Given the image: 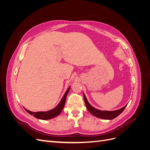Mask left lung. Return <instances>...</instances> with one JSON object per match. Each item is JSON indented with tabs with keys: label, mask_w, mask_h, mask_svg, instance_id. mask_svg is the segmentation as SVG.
<instances>
[{
	"label": "left lung",
	"mask_w": 150,
	"mask_h": 150,
	"mask_svg": "<svg viewBox=\"0 0 150 150\" xmlns=\"http://www.w3.org/2000/svg\"><path fill=\"white\" fill-rule=\"evenodd\" d=\"M83 96H84V102L86 104V108H87L88 110L89 111V112L91 113V114L97 117H99V118L103 119V120H110L115 118V117H116L117 116H119L121 113L124 111L125 108L127 106L126 104V105L124 107H122V108L120 109V110H117L116 111H102V110H98V109L95 108L91 105V104L89 103V102L88 101L87 99H86V97L84 93H83Z\"/></svg>",
	"instance_id": "obj_1"
}]
</instances>
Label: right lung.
Here are the masks:
<instances>
[{
    "mask_svg": "<svg viewBox=\"0 0 150 150\" xmlns=\"http://www.w3.org/2000/svg\"><path fill=\"white\" fill-rule=\"evenodd\" d=\"M71 88V86L67 88L66 90V93H64V96L62 98L61 101L52 110H49L47 111H38V112H32L30 111H29L27 110V109L24 108L25 110L28 112L30 115H33L34 117H36V118L39 119V120H48L54 118L58 115H60V113L62 111L63 108L64 107L65 103H66V96L69 93V90Z\"/></svg>",
    "mask_w": 150,
    "mask_h": 150,
    "instance_id": "obj_1",
    "label": "right lung"
}]
</instances>
